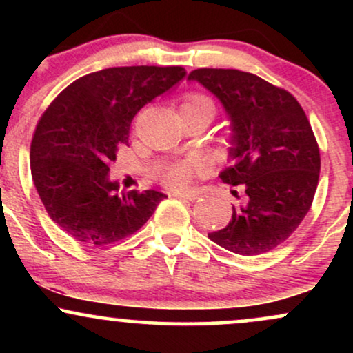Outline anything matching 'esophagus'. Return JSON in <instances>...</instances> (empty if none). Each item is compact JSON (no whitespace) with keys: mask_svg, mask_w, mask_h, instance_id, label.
<instances>
[{"mask_svg":"<svg viewBox=\"0 0 353 353\" xmlns=\"http://www.w3.org/2000/svg\"><path fill=\"white\" fill-rule=\"evenodd\" d=\"M172 196L179 197V199H188V201L199 199V192H197V190H182V192H172Z\"/></svg>","mask_w":353,"mask_h":353,"instance_id":"esophagus-1","label":"esophagus"}]
</instances>
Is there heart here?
Segmentation results:
<instances>
[{
	"label": "heart",
	"instance_id": "1",
	"mask_svg": "<svg viewBox=\"0 0 353 353\" xmlns=\"http://www.w3.org/2000/svg\"><path fill=\"white\" fill-rule=\"evenodd\" d=\"M185 108H210L214 111L212 101L205 98V96L197 94V92H190V94L184 96L181 109ZM197 171H199V164H197L196 161H179V163H174L165 169L163 174V179L169 188L179 189L184 188V185L190 181L192 174Z\"/></svg>",
	"mask_w": 353,
	"mask_h": 353
}]
</instances>
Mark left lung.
Returning <instances> with one entry per match:
<instances>
[{
  "label": "left lung",
  "mask_w": 353,
  "mask_h": 353,
  "mask_svg": "<svg viewBox=\"0 0 353 353\" xmlns=\"http://www.w3.org/2000/svg\"><path fill=\"white\" fill-rule=\"evenodd\" d=\"M188 79L228 112L234 164L219 177L245 192L229 224L209 239L234 254L269 252L301 225L314 201L320 152L309 119L290 92L250 72L202 68Z\"/></svg>",
  "instance_id": "left-lung-1"
}]
</instances>
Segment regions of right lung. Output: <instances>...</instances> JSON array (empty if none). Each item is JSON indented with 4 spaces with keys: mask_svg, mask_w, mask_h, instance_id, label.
I'll list each match as a JSON object with an SVG mask.
<instances>
[{
    "mask_svg": "<svg viewBox=\"0 0 353 353\" xmlns=\"http://www.w3.org/2000/svg\"><path fill=\"white\" fill-rule=\"evenodd\" d=\"M185 76L181 66L109 68L59 92L31 143V176L48 216L86 245H108L139 230L163 192H121L109 164L141 108Z\"/></svg>",
    "mask_w": 353,
    "mask_h": 353,
    "instance_id": "obj_1",
    "label": "right lung"
}]
</instances>
